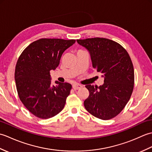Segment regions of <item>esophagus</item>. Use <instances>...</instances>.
Here are the masks:
<instances>
[{
    "instance_id": "esophagus-1",
    "label": "esophagus",
    "mask_w": 152,
    "mask_h": 152,
    "mask_svg": "<svg viewBox=\"0 0 152 152\" xmlns=\"http://www.w3.org/2000/svg\"><path fill=\"white\" fill-rule=\"evenodd\" d=\"M82 87V86L79 84V83H74V84L72 85V88L75 90L81 88Z\"/></svg>"
}]
</instances>
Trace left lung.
<instances>
[{
  "instance_id": "left-lung-1",
  "label": "left lung",
  "mask_w": 152,
  "mask_h": 152,
  "mask_svg": "<svg viewBox=\"0 0 152 152\" xmlns=\"http://www.w3.org/2000/svg\"><path fill=\"white\" fill-rule=\"evenodd\" d=\"M91 56L93 67L104 77L99 87L86 85L89 95L83 104L95 117L108 120L120 113L129 101L134 83V68L121 45L104 38L77 40Z\"/></svg>"
}]
</instances>
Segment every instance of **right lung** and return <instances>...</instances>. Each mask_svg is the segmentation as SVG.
<instances>
[{
    "label": "right lung",
    "mask_w": 152,
    "mask_h": 152,
    "mask_svg": "<svg viewBox=\"0 0 152 152\" xmlns=\"http://www.w3.org/2000/svg\"><path fill=\"white\" fill-rule=\"evenodd\" d=\"M76 40L41 38L30 44L19 57L15 81L19 99L31 114L49 119L62 111L72 86L69 83H51V70L59 64L61 57Z\"/></svg>",
    "instance_id": "add662e5"
}]
</instances>
